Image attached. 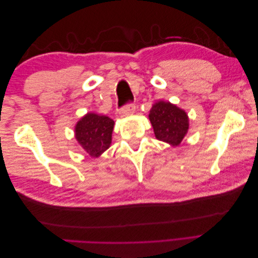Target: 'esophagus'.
Returning <instances> with one entry per match:
<instances>
[{
	"instance_id": "esophagus-1",
	"label": "esophagus",
	"mask_w": 258,
	"mask_h": 258,
	"mask_svg": "<svg viewBox=\"0 0 258 258\" xmlns=\"http://www.w3.org/2000/svg\"><path fill=\"white\" fill-rule=\"evenodd\" d=\"M136 111V106L134 104H128L126 106H123L121 110L119 111V116L120 117H127L130 116L135 113Z\"/></svg>"
}]
</instances>
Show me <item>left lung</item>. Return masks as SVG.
<instances>
[{
  "label": "left lung",
  "instance_id": "left-lung-1",
  "mask_svg": "<svg viewBox=\"0 0 258 258\" xmlns=\"http://www.w3.org/2000/svg\"><path fill=\"white\" fill-rule=\"evenodd\" d=\"M148 118L155 137L171 146L181 144L189 129V118L183 108L159 100L152 105Z\"/></svg>",
  "mask_w": 258,
  "mask_h": 258
}]
</instances>
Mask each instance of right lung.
Here are the masks:
<instances>
[{
    "mask_svg": "<svg viewBox=\"0 0 258 258\" xmlns=\"http://www.w3.org/2000/svg\"><path fill=\"white\" fill-rule=\"evenodd\" d=\"M114 124V120L110 117L89 112L75 124L76 141L85 153L98 158L112 144Z\"/></svg>",
    "mask_w": 258,
    "mask_h": 258,
    "instance_id": "add662e5",
    "label": "right lung"
}]
</instances>
